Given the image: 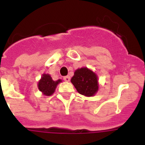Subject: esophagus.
Wrapping results in <instances>:
<instances>
[{
    "label": "esophagus",
    "mask_w": 145,
    "mask_h": 145,
    "mask_svg": "<svg viewBox=\"0 0 145 145\" xmlns=\"http://www.w3.org/2000/svg\"><path fill=\"white\" fill-rule=\"evenodd\" d=\"M70 76H65L63 77V80H64V81H65V82H69L70 81Z\"/></svg>",
    "instance_id": "obj_1"
}]
</instances>
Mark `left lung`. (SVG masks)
<instances>
[{
  "label": "left lung",
  "instance_id": "left-lung-1",
  "mask_svg": "<svg viewBox=\"0 0 145 145\" xmlns=\"http://www.w3.org/2000/svg\"><path fill=\"white\" fill-rule=\"evenodd\" d=\"M71 82L80 94L86 97L94 95L99 88L97 75L87 68H82L75 71Z\"/></svg>",
  "mask_w": 145,
  "mask_h": 145
}]
</instances>
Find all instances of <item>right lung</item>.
<instances>
[{
	"label": "right lung",
	"instance_id": "1",
	"mask_svg": "<svg viewBox=\"0 0 145 145\" xmlns=\"http://www.w3.org/2000/svg\"><path fill=\"white\" fill-rule=\"evenodd\" d=\"M62 82L61 80L54 81L51 76L48 74H42V78L39 81L38 88L46 96H51L55 91V88L58 84Z\"/></svg>",
	"mask_w": 145,
	"mask_h": 145
}]
</instances>
